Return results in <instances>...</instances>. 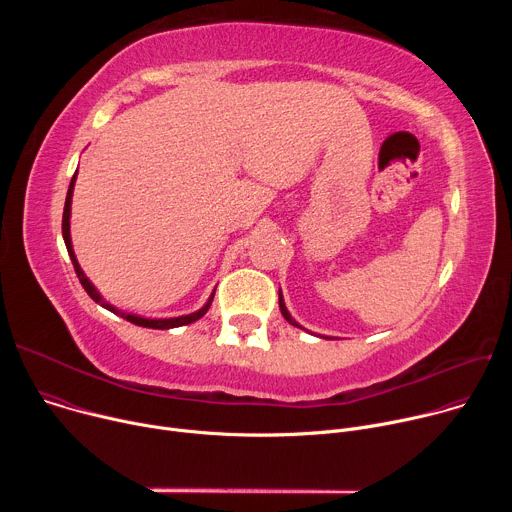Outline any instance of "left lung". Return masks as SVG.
<instances>
[{"instance_id": "1", "label": "left lung", "mask_w": 512, "mask_h": 512, "mask_svg": "<svg viewBox=\"0 0 512 512\" xmlns=\"http://www.w3.org/2000/svg\"><path fill=\"white\" fill-rule=\"evenodd\" d=\"M279 310H281L283 318H285V320H287V322H289L291 326H298V328H302V326H300V324H298V322H296L294 318H291V316H289V312H287V308H285V304H283V298H281V294H279Z\"/></svg>"}]
</instances>
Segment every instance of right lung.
Masks as SVG:
<instances>
[{"instance_id": "1", "label": "right lung", "mask_w": 512, "mask_h": 512, "mask_svg": "<svg viewBox=\"0 0 512 512\" xmlns=\"http://www.w3.org/2000/svg\"><path fill=\"white\" fill-rule=\"evenodd\" d=\"M75 180H77V172H75V176H72V180H70V186H68V192H66V200H64V212H62V237H64V243H66V251H68V255H70V261H72V265H75L77 277H79V281L83 283V287H85L87 294H89L97 304H101L103 308H107L109 312H113V314L121 316L123 320L131 322V324H135V326H143V328L168 330V328H178V326L192 324V322H196L198 318H202V316L208 312V308H210V304H212L214 294L210 296V300H208V302H206L198 312L188 314V316H180V318H166V320H148V318H141V316L125 314V312H121V310L113 308L111 304H107V302L101 298V294H99V291L95 289V285H93V283L89 281V277L83 273V269H81V265H79V261H77V255H75V251H72V243H70V202H72V190H75Z\"/></svg>"}]
</instances>
